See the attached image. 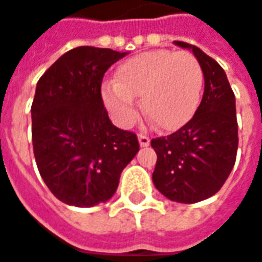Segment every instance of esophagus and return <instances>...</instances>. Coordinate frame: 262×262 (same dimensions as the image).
<instances>
[{
	"mask_svg": "<svg viewBox=\"0 0 262 262\" xmlns=\"http://www.w3.org/2000/svg\"><path fill=\"white\" fill-rule=\"evenodd\" d=\"M138 143H140L141 147H147L150 144V138H149V136H146V134H140L138 136Z\"/></svg>",
	"mask_w": 262,
	"mask_h": 262,
	"instance_id": "obj_1",
	"label": "esophagus"
}]
</instances>
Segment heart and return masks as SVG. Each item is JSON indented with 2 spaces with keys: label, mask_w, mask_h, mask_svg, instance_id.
<instances>
[{
  "label": "heart",
  "mask_w": 262,
  "mask_h": 262,
  "mask_svg": "<svg viewBox=\"0 0 262 262\" xmlns=\"http://www.w3.org/2000/svg\"><path fill=\"white\" fill-rule=\"evenodd\" d=\"M203 72L190 53L155 50L124 61L115 82L101 85V98L112 118L131 126L138 116L134 98L156 128L172 131L189 122L199 106Z\"/></svg>",
  "instance_id": "obj_1"
}]
</instances>
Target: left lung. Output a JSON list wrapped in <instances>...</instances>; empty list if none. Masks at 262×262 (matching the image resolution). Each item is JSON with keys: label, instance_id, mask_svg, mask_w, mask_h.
<instances>
[{"label": "left lung", "instance_id": "1", "mask_svg": "<svg viewBox=\"0 0 262 262\" xmlns=\"http://www.w3.org/2000/svg\"><path fill=\"white\" fill-rule=\"evenodd\" d=\"M193 51L205 78L203 97L193 118L168 137L153 138L158 155L153 184L172 202L196 203L214 196L230 176L237 153L236 98L224 69L201 48Z\"/></svg>", "mask_w": 262, "mask_h": 262}]
</instances>
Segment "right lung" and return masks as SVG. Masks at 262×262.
Wrapping results in <instances>:
<instances>
[{"label": "right lung", "mask_w": 262, "mask_h": 262, "mask_svg": "<svg viewBox=\"0 0 262 262\" xmlns=\"http://www.w3.org/2000/svg\"><path fill=\"white\" fill-rule=\"evenodd\" d=\"M126 53L76 47L39 78L33 97L32 143L38 171L66 205L109 201L140 150L134 133L116 128L101 98V81Z\"/></svg>", "instance_id": "right-lung-1"}]
</instances>
